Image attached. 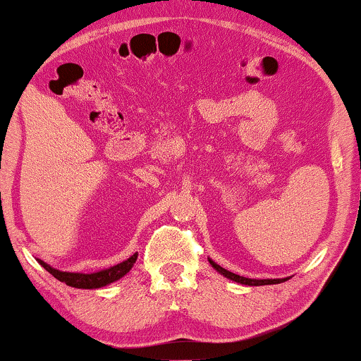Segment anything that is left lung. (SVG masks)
Returning a JSON list of instances; mask_svg holds the SVG:
<instances>
[{"label":"left lung","mask_w":361,"mask_h":361,"mask_svg":"<svg viewBox=\"0 0 361 361\" xmlns=\"http://www.w3.org/2000/svg\"><path fill=\"white\" fill-rule=\"evenodd\" d=\"M209 261H210V264L214 266V268H215L216 271H219L220 274H224L225 278H228V279H231V281H236V283H240V284L264 286V284H279V283H283V281H286V279H250V278H243V276H238V274L230 273V271L224 269V268H221V266L214 263V261H212V259H209Z\"/></svg>","instance_id":"left-lung-1"}]
</instances>
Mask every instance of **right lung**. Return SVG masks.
I'll list each match as a JSON object with an SVG mask.
<instances>
[{"label":"right lung","instance_id":"obj_1","mask_svg":"<svg viewBox=\"0 0 361 361\" xmlns=\"http://www.w3.org/2000/svg\"><path fill=\"white\" fill-rule=\"evenodd\" d=\"M137 259V253H135L131 258H128L123 263L111 266L110 269H103L98 271V273H92V274H83V273H66V271H59L54 269L51 266L44 263V261L37 259L41 266L46 271H49L54 278L62 281L67 286H72V288H78V289H97V288H103V286L115 283L120 278H123L128 271L133 268V264L136 263Z\"/></svg>","mask_w":361,"mask_h":361}]
</instances>
